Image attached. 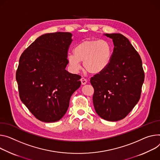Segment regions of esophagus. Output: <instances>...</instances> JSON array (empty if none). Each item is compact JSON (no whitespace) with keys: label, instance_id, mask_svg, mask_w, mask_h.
<instances>
[{"label":"esophagus","instance_id":"34e87169","mask_svg":"<svg viewBox=\"0 0 160 160\" xmlns=\"http://www.w3.org/2000/svg\"><path fill=\"white\" fill-rule=\"evenodd\" d=\"M80 81H81L82 85H85V84L87 83V82H88V80H86L85 78H82L80 79Z\"/></svg>","mask_w":160,"mask_h":160}]
</instances>
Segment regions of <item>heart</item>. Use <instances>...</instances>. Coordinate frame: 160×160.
<instances>
[{
	"mask_svg": "<svg viewBox=\"0 0 160 160\" xmlns=\"http://www.w3.org/2000/svg\"><path fill=\"white\" fill-rule=\"evenodd\" d=\"M74 54L67 57L68 64L74 72L80 69V62L85 71L97 75L108 66L112 53V47L105 40H86L78 44L74 48Z\"/></svg>",
	"mask_w": 160,
	"mask_h": 160,
	"instance_id": "heart-1",
	"label": "heart"
}]
</instances>
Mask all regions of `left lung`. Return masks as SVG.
<instances>
[{
	"instance_id": "left-lung-1",
	"label": "left lung",
	"mask_w": 160,
	"mask_h": 160,
	"mask_svg": "<svg viewBox=\"0 0 160 160\" xmlns=\"http://www.w3.org/2000/svg\"><path fill=\"white\" fill-rule=\"evenodd\" d=\"M112 39L113 51L107 68L91 78L97 114L108 121L124 119L137 104L144 81L141 58L122 34H105Z\"/></svg>"
}]
</instances>
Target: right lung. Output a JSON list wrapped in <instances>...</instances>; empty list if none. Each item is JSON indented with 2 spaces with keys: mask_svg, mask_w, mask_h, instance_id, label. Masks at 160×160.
Returning a JSON list of instances; mask_svg holds the SVG:
<instances>
[{
  "mask_svg": "<svg viewBox=\"0 0 160 160\" xmlns=\"http://www.w3.org/2000/svg\"><path fill=\"white\" fill-rule=\"evenodd\" d=\"M70 32L38 38L21 55L16 73L22 103L41 121L53 122L66 113L81 77L66 70Z\"/></svg>",
  "mask_w": 160,
  "mask_h": 160,
  "instance_id": "add662e5",
  "label": "right lung"
}]
</instances>
